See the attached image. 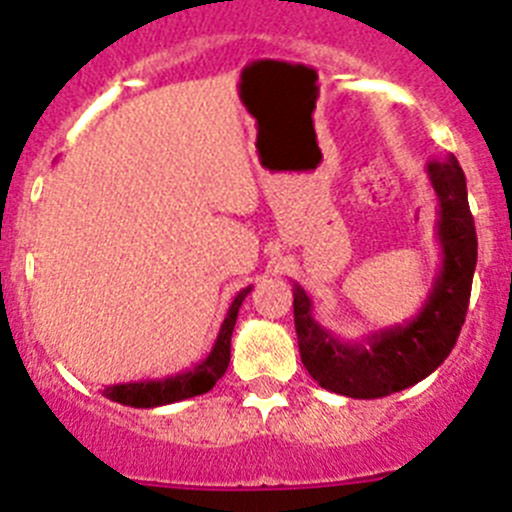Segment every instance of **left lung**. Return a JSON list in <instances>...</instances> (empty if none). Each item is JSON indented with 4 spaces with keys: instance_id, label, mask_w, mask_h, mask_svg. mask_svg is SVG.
<instances>
[{
    "instance_id": "left-lung-1",
    "label": "left lung",
    "mask_w": 512,
    "mask_h": 512,
    "mask_svg": "<svg viewBox=\"0 0 512 512\" xmlns=\"http://www.w3.org/2000/svg\"><path fill=\"white\" fill-rule=\"evenodd\" d=\"M437 194V240L442 265L422 310L404 326L381 328L361 341H341L313 318L308 293L293 285V315L300 361L318 386L351 399H379L427 379L455 348L470 305L477 265V234L467 204L465 171L455 156L432 161Z\"/></svg>"
}]
</instances>
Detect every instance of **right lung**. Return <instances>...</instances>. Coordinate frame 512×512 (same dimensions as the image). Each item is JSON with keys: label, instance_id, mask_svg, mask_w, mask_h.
Listing matches in <instances>:
<instances>
[{"label": "right lung", "instance_id": "obj_1", "mask_svg": "<svg viewBox=\"0 0 512 512\" xmlns=\"http://www.w3.org/2000/svg\"><path fill=\"white\" fill-rule=\"evenodd\" d=\"M252 285L242 288L240 293L234 295L232 305H229L224 323L217 333L212 351L204 361H199L194 369L181 371V374L166 376V379H151V381H128V384H113L105 386L103 394L108 399L118 401L123 407H136V409H154L164 407V404H174V401L191 399V396L207 394L214 384L224 376L229 366V346H232V331L237 323V313H240L242 300Z\"/></svg>", "mask_w": 512, "mask_h": 512}]
</instances>
